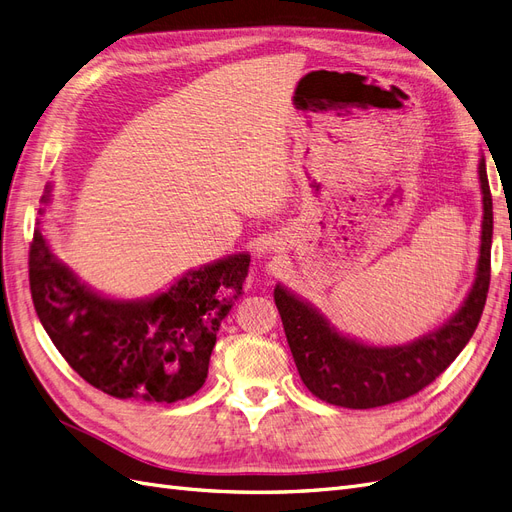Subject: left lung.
I'll return each instance as SVG.
<instances>
[{
	"label": "left lung",
	"instance_id": "obj_1",
	"mask_svg": "<svg viewBox=\"0 0 512 512\" xmlns=\"http://www.w3.org/2000/svg\"><path fill=\"white\" fill-rule=\"evenodd\" d=\"M483 190V235L476 280L459 312L444 327L408 346L374 348L339 335L312 305L277 286L273 297L282 316L292 359L303 384L333 406L367 410L423 391L451 365L474 335L491 280L493 203L485 158L478 164Z\"/></svg>",
	"mask_w": 512,
	"mask_h": 512
}]
</instances>
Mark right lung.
I'll use <instances>...</instances> for the list:
<instances>
[{
    "label": "right lung",
    "instance_id": "obj_1",
    "mask_svg": "<svg viewBox=\"0 0 512 512\" xmlns=\"http://www.w3.org/2000/svg\"><path fill=\"white\" fill-rule=\"evenodd\" d=\"M247 271L250 256L235 254L153 299L113 301L61 265L40 222L29 245V288L55 348L98 391L147 404H175L205 384L220 324L243 294Z\"/></svg>",
    "mask_w": 512,
    "mask_h": 512
}]
</instances>
